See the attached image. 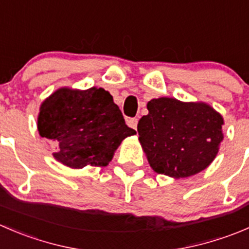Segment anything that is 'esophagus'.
<instances>
[{
    "instance_id": "obj_1",
    "label": "esophagus",
    "mask_w": 249,
    "mask_h": 249,
    "mask_svg": "<svg viewBox=\"0 0 249 249\" xmlns=\"http://www.w3.org/2000/svg\"><path fill=\"white\" fill-rule=\"evenodd\" d=\"M127 125H129L130 127H132V129H136L137 127V123H139V119L137 118H129V119L126 120Z\"/></svg>"
}]
</instances>
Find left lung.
<instances>
[{"instance_id":"obj_1","label":"left lung","mask_w":249,"mask_h":249,"mask_svg":"<svg viewBox=\"0 0 249 249\" xmlns=\"http://www.w3.org/2000/svg\"><path fill=\"white\" fill-rule=\"evenodd\" d=\"M139 140L156 173L187 178L206 169L223 141L224 120L206 103L161 97L147 103Z\"/></svg>"}]
</instances>
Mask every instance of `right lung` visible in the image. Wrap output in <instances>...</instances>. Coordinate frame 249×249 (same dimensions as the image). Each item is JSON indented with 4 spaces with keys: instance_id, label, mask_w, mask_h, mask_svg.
I'll return each instance as SVG.
<instances>
[{
    "instance_id": "obj_1",
    "label": "right lung",
    "mask_w": 249,
    "mask_h": 249,
    "mask_svg": "<svg viewBox=\"0 0 249 249\" xmlns=\"http://www.w3.org/2000/svg\"><path fill=\"white\" fill-rule=\"evenodd\" d=\"M37 129L58 143L53 154L71 168L107 166L114 151L136 134L125 124L119 107L103 89H59L41 105Z\"/></svg>"
}]
</instances>
